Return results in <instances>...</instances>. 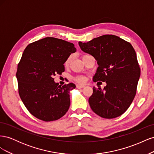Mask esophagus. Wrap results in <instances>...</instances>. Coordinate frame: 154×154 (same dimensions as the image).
<instances>
[{
    "label": "esophagus",
    "mask_w": 154,
    "mask_h": 154,
    "mask_svg": "<svg viewBox=\"0 0 154 154\" xmlns=\"http://www.w3.org/2000/svg\"><path fill=\"white\" fill-rule=\"evenodd\" d=\"M84 87H85V86L83 85H76V87H77L78 88H82Z\"/></svg>",
    "instance_id": "obj_1"
}]
</instances>
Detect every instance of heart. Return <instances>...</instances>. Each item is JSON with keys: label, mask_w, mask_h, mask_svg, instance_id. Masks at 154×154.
<instances>
[{"label": "heart", "mask_w": 154, "mask_h": 154, "mask_svg": "<svg viewBox=\"0 0 154 154\" xmlns=\"http://www.w3.org/2000/svg\"><path fill=\"white\" fill-rule=\"evenodd\" d=\"M71 57H69L66 60V62H65L64 63V65L66 67H68L69 65H70V63H71ZM75 80L76 82H78V83H84L86 81V78L85 76H77Z\"/></svg>", "instance_id": "heart-1"}]
</instances>
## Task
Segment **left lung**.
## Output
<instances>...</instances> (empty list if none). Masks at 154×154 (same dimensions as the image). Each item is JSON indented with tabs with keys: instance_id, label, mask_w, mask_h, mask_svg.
<instances>
[{
	"instance_id": "left-lung-1",
	"label": "left lung",
	"mask_w": 154,
	"mask_h": 154,
	"mask_svg": "<svg viewBox=\"0 0 154 154\" xmlns=\"http://www.w3.org/2000/svg\"><path fill=\"white\" fill-rule=\"evenodd\" d=\"M78 44L83 52L91 54L98 65L93 81L106 83L103 89L93 87V93L88 99L91 109L106 119L122 115L136 96L141 74L132 45L113 35Z\"/></svg>"
}]
</instances>
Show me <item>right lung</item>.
Here are the masks:
<instances>
[{"label": "right lung", "mask_w": 154, "mask_h": 154, "mask_svg": "<svg viewBox=\"0 0 154 154\" xmlns=\"http://www.w3.org/2000/svg\"><path fill=\"white\" fill-rule=\"evenodd\" d=\"M76 49L72 43L46 37L27 46L18 65V92L27 109L44 122L62 118L68 111L72 83L59 85L54 76L65 71L64 63Z\"/></svg>", "instance_id": "add662e5"}]
</instances>
